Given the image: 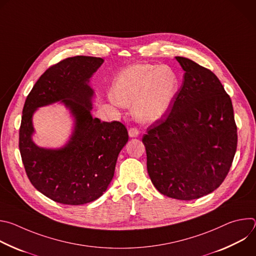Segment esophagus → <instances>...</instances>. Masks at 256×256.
Returning a JSON list of instances; mask_svg holds the SVG:
<instances>
[{
	"mask_svg": "<svg viewBox=\"0 0 256 256\" xmlns=\"http://www.w3.org/2000/svg\"><path fill=\"white\" fill-rule=\"evenodd\" d=\"M138 130L136 128H130V130H128V136H130V138H136V136H138Z\"/></svg>",
	"mask_w": 256,
	"mask_h": 256,
	"instance_id": "obj_1",
	"label": "esophagus"
}]
</instances>
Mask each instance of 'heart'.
<instances>
[{"label": "heart", "mask_w": 256, "mask_h": 256, "mask_svg": "<svg viewBox=\"0 0 256 256\" xmlns=\"http://www.w3.org/2000/svg\"><path fill=\"white\" fill-rule=\"evenodd\" d=\"M177 89V76L171 68L142 64L120 72L114 83L112 97L122 106L134 104L136 118L151 124L166 114Z\"/></svg>", "instance_id": "b5f03b06"}]
</instances>
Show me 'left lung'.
I'll use <instances>...</instances> for the list:
<instances>
[{"label":"left lung","instance_id":"left-lung-1","mask_svg":"<svg viewBox=\"0 0 256 256\" xmlns=\"http://www.w3.org/2000/svg\"><path fill=\"white\" fill-rule=\"evenodd\" d=\"M176 60L186 72L184 83L171 110L142 140L158 192L192 200L223 184L237 149V126L231 98L214 72L190 58Z\"/></svg>","mask_w":256,"mask_h":256}]
</instances>
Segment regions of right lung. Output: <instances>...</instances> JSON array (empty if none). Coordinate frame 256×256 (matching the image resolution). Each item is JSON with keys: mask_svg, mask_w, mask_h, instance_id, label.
<instances>
[{"mask_svg": "<svg viewBox=\"0 0 256 256\" xmlns=\"http://www.w3.org/2000/svg\"><path fill=\"white\" fill-rule=\"evenodd\" d=\"M101 58L77 56L50 66L28 94L19 128V150L31 184L50 200L70 206L100 198L114 178L120 152L128 140L124 124L100 122L91 114L93 90L89 79ZM62 100L76 118L64 148H38L30 140L34 109Z\"/></svg>", "mask_w": 256, "mask_h": 256, "instance_id": "1", "label": "right lung"}]
</instances>
